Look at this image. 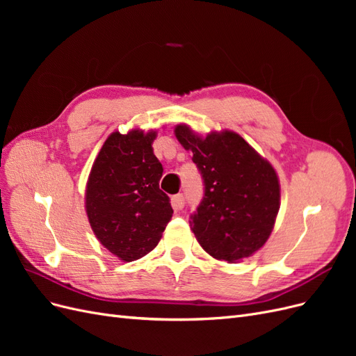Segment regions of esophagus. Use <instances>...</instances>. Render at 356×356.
I'll list each match as a JSON object with an SVG mask.
<instances>
[{
	"instance_id": "1",
	"label": "esophagus",
	"mask_w": 356,
	"mask_h": 356,
	"mask_svg": "<svg viewBox=\"0 0 356 356\" xmlns=\"http://www.w3.org/2000/svg\"><path fill=\"white\" fill-rule=\"evenodd\" d=\"M184 204H186L184 196H182V195L172 196V207H174L175 209H182V208H184Z\"/></svg>"
}]
</instances>
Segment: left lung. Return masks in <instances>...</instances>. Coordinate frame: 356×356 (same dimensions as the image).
I'll use <instances>...</instances> for the list:
<instances>
[{
  "mask_svg": "<svg viewBox=\"0 0 356 356\" xmlns=\"http://www.w3.org/2000/svg\"><path fill=\"white\" fill-rule=\"evenodd\" d=\"M175 136L193 152L203 179V199L190 217L200 246L227 263L252 255L270 236L279 211L281 188L273 166L234 132L200 138L178 124Z\"/></svg>",
  "mask_w": 356,
  "mask_h": 356,
  "instance_id": "1",
  "label": "left lung"
}]
</instances>
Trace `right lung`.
Returning a JSON list of instances; mask_svg holds the SVG:
<instances>
[{"label": "right lung", "instance_id": "right-lung-1", "mask_svg": "<svg viewBox=\"0 0 356 356\" xmlns=\"http://www.w3.org/2000/svg\"><path fill=\"white\" fill-rule=\"evenodd\" d=\"M156 132L111 134L92 166L86 212L96 238L123 261L153 251L172 213L159 187L163 166L153 153Z\"/></svg>", "mask_w": 356, "mask_h": 356}]
</instances>
